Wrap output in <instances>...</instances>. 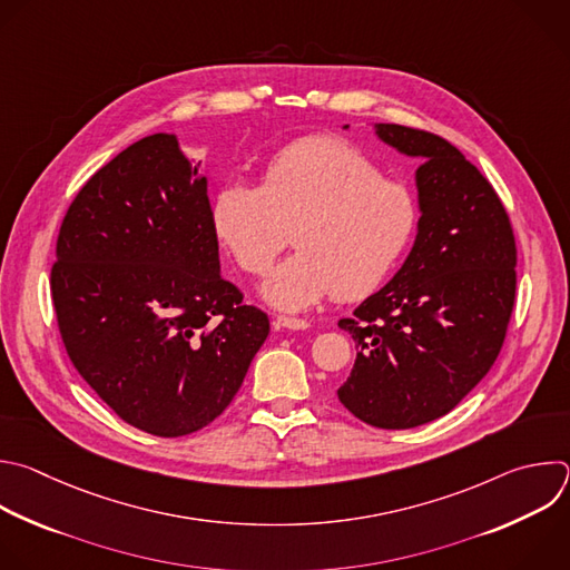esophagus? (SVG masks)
<instances>
[{
    "instance_id": "esophagus-1",
    "label": "esophagus",
    "mask_w": 570,
    "mask_h": 570,
    "mask_svg": "<svg viewBox=\"0 0 570 570\" xmlns=\"http://www.w3.org/2000/svg\"><path fill=\"white\" fill-rule=\"evenodd\" d=\"M275 328H291V331H304L308 328V322L302 317H288V315H277L275 317Z\"/></svg>"
}]
</instances>
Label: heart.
<instances>
[{"instance_id": "heart-1", "label": "heart", "mask_w": 570, "mask_h": 570, "mask_svg": "<svg viewBox=\"0 0 570 570\" xmlns=\"http://www.w3.org/2000/svg\"><path fill=\"white\" fill-rule=\"evenodd\" d=\"M421 210L412 187L381 174L357 145L313 136L279 149L262 185L228 180L213 222L237 266L264 275L293 229L297 248L262 286L268 304L302 311L326 295L357 299L375 291L410 248Z\"/></svg>"}]
</instances>
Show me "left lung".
Returning a JSON list of instances; mask_svg holds the SVG:
<instances>
[{
	"label": "left lung",
	"mask_w": 570,
	"mask_h": 570,
	"mask_svg": "<svg viewBox=\"0 0 570 570\" xmlns=\"http://www.w3.org/2000/svg\"><path fill=\"white\" fill-rule=\"evenodd\" d=\"M410 156L421 222L394 279L342 317L357 357L340 403L383 430H410L452 412L494 364L517 291V244L490 180L445 138L377 122Z\"/></svg>",
	"instance_id": "8db88e82"
}]
</instances>
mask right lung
<instances>
[{
	"instance_id": "obj_1",
	"label": "right lung",
	"mask_w": 570,
	"mask_h": 570,
	"mask_svg": "<svg viewBox=\"0 0 570 570\" xmlns=\"http://www.w3.org/2000/svg\"><path fill=\"white\" fill-rule=\"evenodd\" d=\"M169 134L102 165L71 202L51 297L85 383L163 439L210 425L268 337V315L219 273L206 176Z\"/></svg>"
}]
</instances>
